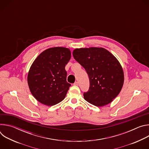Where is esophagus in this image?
Returning <instances> with one entry per match:
<instances>
[{
  "label": "esophagus",
  "mask_w": 149,
  "mask_h": 149,
  "mask_svg": "<svg viewBox=\"0 0 149 149\" xmlns=\"http://www.w3.org/2000/svg\"><path fill=\"white\" fill-rule=\"evenodd\" d=\"M78 82H75V83L74 84V86H78Z\"/></svg>",
  "instance_id": "obj_1"
}]
</instances>
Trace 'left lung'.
Segmentation results:
<instances>
[{
    "instance_id": "8db88e82",
    "label": "left lung",
    "mask_w": 149,
    "mask_h": 149,
    "mask_svg": "<svg viewBox=\"0 0 149 149\" xmlns=\"http://www.w3.org/2000/svg\"><path fill=\"white\" fill-rule=\"evenodd\" d=\"M72 55L89 77L90 88L84 93V99L97 107L111 102L121 91L124 79L117 59L101 47L77 48Z\"/></svg>"
}]
</instances>
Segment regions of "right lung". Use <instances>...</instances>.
Masks as SVG:
<instances>
[{"instance_id": "1", "label": "right lung", "mask_w": 149, "mask_h": 149, "mask_svg": "<svg viewBox=\"0 0 149 149\" xmlns=\"http://www.w3.org/2000/svg\"><path fill=\"white\" fill-rule=\"evenodd\" d=\"M71 51L64 47H53L41 52L35 59L28 74L30 91L39 102L54 105L65 98L71 86L67 82L65 67Z\"/></svg>"}]
</instances>
